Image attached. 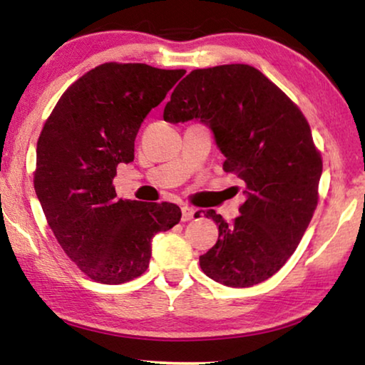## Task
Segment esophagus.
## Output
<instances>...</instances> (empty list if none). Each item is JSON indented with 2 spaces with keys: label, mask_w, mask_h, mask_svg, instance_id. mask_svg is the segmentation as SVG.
Here are the masks:
<instances>
[{
  "label": "esophagus",
  "mask_w": 365,
  "mask_h": 365,
  "mask_svg": "<svg viewBox=\"0 0 365 365\" xmlns=\"http://www.w3.org/2000/svg\"><path fill=\"white\" fill-rule=\"evenodd\" d=\"M195 212H197V210H195L193 207H188V205L182 207V220H183V222H190V220L195 217Z\"/></svg>",
  "instance_id": "34e87169"
}]
</instances>
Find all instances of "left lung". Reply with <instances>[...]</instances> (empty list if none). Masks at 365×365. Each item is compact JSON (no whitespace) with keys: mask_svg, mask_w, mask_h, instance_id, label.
Returning a JSON list of instances; mask_svg holds the SVG:
<instances>
[{"mask_svg":"<svg viewBox=\"0 0 365 365\" xmlns=\"http://www.w3.org/2000/svg\"><path fill=\"white\" fill-rule=\"evenodd\" d=\"M163 119L207 125L225 155V172L246 185L233 223L215 210L203 212L218 225V241L200 256L203 273L230 287L278 273L311 222L322 173L301 110L258 69L225 64L192 71L172 92Z\"/></svg>","mask_w":365,"mask_h":365,"instance_id":"8db88e82","label":"left lung"}]
</instances>
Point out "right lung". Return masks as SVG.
<instances>
[{
  "mask_svg": "<svg viewBox=\"0 0 365 365\" xmlns=\"http://www.w3.org/2000/svg\"><path fill=\"white\" fill-rule=\"evenodd\" d=\"M183 74L147 64H102L61 96L41 132L36 195L66 255L97 283L140 276L153 236L180 222L177 205L122 200L112 180L119 163L133 160L143 119Z\"/></svg>",
  "mask_w": 365,
  "mask_h": 365,
  "instance_id": "right-lung-1",
  "label": "right lung"
}]
</instances>
